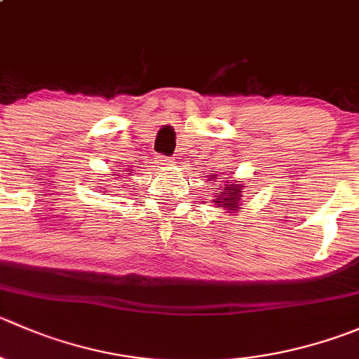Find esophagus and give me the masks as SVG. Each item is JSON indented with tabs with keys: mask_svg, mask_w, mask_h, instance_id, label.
<instances>
[{
	"mask_svg": "<svg viewBox=\"0 0 359 359\" xmlns=\"http://www.w3.org/2000/svg\"><path fill=\"white\" fill-rule=\"evenodd\" d=\"M156 165L161 166V168H166V166H172L173 165V159L172 158H166V156H156Z\"/></svg>",
	"mask_w": 359,
	"mask_h": 359,
	"instance_id": "34e87169",
	"label": "esophagus"
}]
</instances>
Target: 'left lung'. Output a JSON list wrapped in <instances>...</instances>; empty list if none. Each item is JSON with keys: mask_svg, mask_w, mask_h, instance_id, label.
Segmentation results:
<instances>
[{"mask_svg": "<svg viewBox=\"0 0 359 359\" xmlns=\"http://www.w3.org/2000/svg\"><path fill=\"white\" fill-rule=\"evenodd\" d=\"M214 177H212V179H214ZM242 187L243 186L238 182V180H235V182H224L222 186H219V189L214 193L215 205L226 208V210L235 212L236 208H240L238 203H240V198H242Z\"/></svg>", "mask_w": 359, "mask_h": 359, "instance_id": "8db88e82", "label": "left lung"}]
</instances>
